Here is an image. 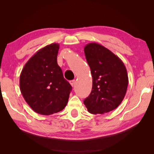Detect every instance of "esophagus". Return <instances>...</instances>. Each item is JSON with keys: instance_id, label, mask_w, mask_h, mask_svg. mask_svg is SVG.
Wrapping results in <instances>:
<instances>
[{"instance_id": "esophagus-1", "label": "esophagus", "mask_w": 154, "mask_h": 154, "mask_svg": "<svg viewBox=\"0 0 154 154\" xmlns=\"http://www.w3.org/2000/svg\"><path fill=\"white\" fill-rule=\"evenodd\" d=\"M70 84H71L72 87L74 86L75 84V80H71L70 81Z\"/></svg>"}]
</instances>
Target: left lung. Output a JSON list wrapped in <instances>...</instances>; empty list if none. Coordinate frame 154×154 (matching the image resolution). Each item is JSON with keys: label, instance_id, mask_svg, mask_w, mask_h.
I'll return each mask as SVG.
<instances>
[{"label": "left lung", "instance_id": "obj_1", "mask_svg": "<svg viewBox=\"0 0 154 154\" xmlns=\"http://www.w3.org/2000/svg\"><path fill=\"white\" fill-rule=\"evenodd\" d=\"M92 77V89L83 103L89 113L103 114L116 109L126 95L128 77L124 62L109 49L96 43L84 48Z\"/></svg>", "mask_w": 154, "mask_h": 154}]
</instances>
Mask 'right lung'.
<instances>
[{
  "label": "right lung",
  "mask_w": 154,
  "mask_h": 154,
  "mask_svg": "<svg viewBox=\"0 0 154 154\" xmlns=\"http://www.w3.org/2000/svg\"><path fill=\"white\" fill-rule=\"evenodd\" d=\"M59 48L58 43H51L39 49L20 74V88L24 100L34 111L43 116L63 110L72 90L57 62Z\"/></svg>",
  "instance_id": "add662e5"
}]
</instances>
